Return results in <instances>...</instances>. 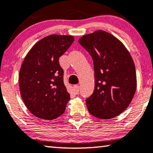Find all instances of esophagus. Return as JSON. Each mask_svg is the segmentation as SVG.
Instances as JSON below:
<instances>
[{"label": "esophagus", "instance_id": "34e87169", "mask_svg": "<svg viewBox=\"0 0 153 153\" xmlns=\"http://www.w3.org/2000/svg\"><path fill=\"white\" fill-rule=\"evenodd\" d=\"M73 91L75 94H79V86L78 85H74L73 86Z\"/></svg>", "mask_w": 153, "mask_h": 153}]
</instances>
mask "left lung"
<instances>
[{
    "label": "left lung",
    "instance_id": "obj_1",
    "mask_svg": "<svg viewBox=\"0 0 153 153\" xmlns=\"http://www.w3.org/2000/svg\"><path fill=\"white\" fill-rule=\"evenodd\" d=\"M79 42L92 56L95 70V90L85 100L90 114L111 119L129 105L137 89L133 59L125 45L104 30L84 35Z\"/></svg>",
    "mask_w": 153,
    "mask_h": 153
}]
</instances>
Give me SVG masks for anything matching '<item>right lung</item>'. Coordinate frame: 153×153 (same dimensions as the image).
I'll use <instances>...</instances> for the list:
<instances>
[{
    "label": "right lung",
    "mask_w": 153,
    "mask_h": 153,
    "mask_svg": "<svg viewBox=\"0 0 153 153\" xmlns=\"http://www.w3.org/2000/svg\"><path fill=\"white\" fill-rule=\"evenodd\" d=\"M74 40L72 35H50L37 42L19 71L20 93L31 114L51 120L63 114L70 100L63 82L59 58Z\"/></svg>",
    "instance_id": "1"
}]
</instances>
